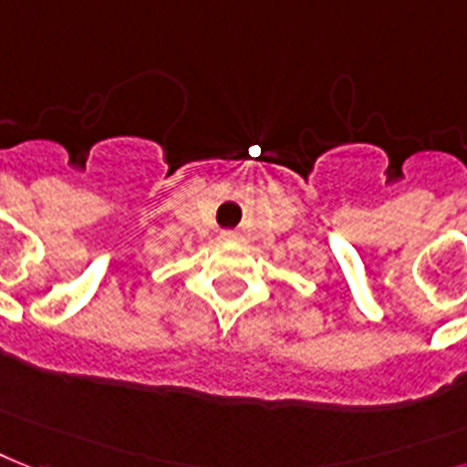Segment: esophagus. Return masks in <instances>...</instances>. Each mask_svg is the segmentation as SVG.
Here are the masks:
<instances>
[{"instance_id": "obj_1", "label": "esophagus", "mask_w": 467, "mask_h": 467, "mask_svg": "<svg viewBox=\"0 0 467 467\" xmlns=\"http://www.w3.org/2000/svg\"><path fill=\"white\" fill-rule=\"evenodd\" d=\"M222 236H223V238H234V236H236V234H234V231H223Z\"/></svg>"}]
</instances>
